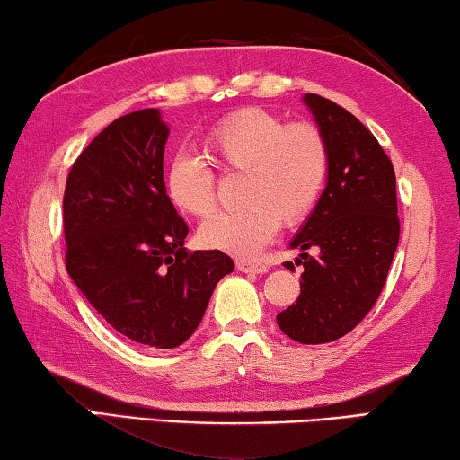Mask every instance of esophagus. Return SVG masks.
Returning a JSON list of instances; mask_svg holds the SVG:
<instances>
[{
  "instance_id": "esophagus-1",
  "label": "esophagus",
  "mask_w": 460,
  "mask_h": 460,
  "mask_svg": "<svg viewBox=\"0 0 460 460\" xmlns=\"http://www.w3.org/2000/svg\"><path fill=\"white\" fill-rule=\"evenodd\" d=\"M236 269L243 270V273L262 275L269 270V265L265 261H236Z\"/></svg>"
}]
</instances>
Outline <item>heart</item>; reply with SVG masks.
Returning <instances> with one entry per match:
<instances>
[{
  "mask_svg": "<svg viewBox=\"0 0 460 460\" xmlns=\"http://www.w3.org/2000/svg\"><path fill=\"white\" fill-rule=\"evenodd\" d=\"M209 161L224 175H244L243 209L216 214L199 243L232 257H254L279 224L297 226L312 214L330 171L328 140L314 122H285L265 108H240L206 137ZM164 193L181 214L206 217L216 208V172L199 156L179 153L164 167Z\"/></svg>",
  "mask_w": 460,
  "mask_h": 460,
  "instance_id": "heart-1",
  "label": "heart"
}]
</instances>
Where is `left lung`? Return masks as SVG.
<instances>
[{"instance_id":"8db88e82","label":"left lung","mask_w":460,"mask_h":460,"mask_svg":"<svg viewBox=\"0 0 460 460\" xmlns=\"http://www.w3.org/2000/svg\"><path fill=\"white\" fill-rule=\"evenodd\" d=\"M304 102L328 140L330 171L291 243L301 251V291L277 323L301 344H326L357 328L379 299L400 243V216L394 164L371 130L326 97L305 93ZM307 247H318L319 257L310 258Z\"/></svg>"}]
</instances>
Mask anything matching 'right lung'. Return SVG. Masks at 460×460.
Wrapping results in <instances>:
<instances>
[{"label":"right lung","mask_w":460,"mask_h":460,"mask_svg":"<svg viewBox=\"0 0 460 460\" xmlns=\"http://www.w3.org/2000/svg\"><path fill=\"white\" fill-rule=\"evenodd\" d=\"M169 128L156 110L111 122L66 177L65 265L102 318L130 341L175 349L190 338L234 262L222 251L190 252V228L164 193Z\"/></svg>","instance_id":"right-lung-1"}]
</instances>
